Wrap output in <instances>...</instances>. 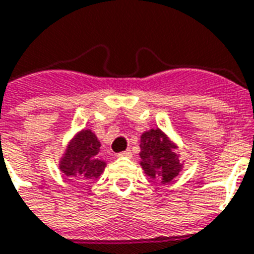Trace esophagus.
Masks as SVG:
<instances>
[{
	"mask_svg": "<svg viewBox=\"0 0 254 254\" xmlns=\"http://www.w3.org/2000/svg\"><path fill=\"white\" fill-rule=\"evenodd\" d=\"M131 156H132V152H131L130 149H127L124 152H120L118 154V157H131Z\"/></svg>",
	"mask_w": 254,
	"mask_h": 254,
	"instance_id": "obj_1",
	"label": "esophagus"
}]
</instances>
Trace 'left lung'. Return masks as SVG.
<instances>
[{
    "instance_id": "left-lung-1",
    "label": "left lung",
    "mask_w": 254,
    "mask_h": 254,
    "mask_svg": "<svg viewBox=\"0 0 254 254\" xmlns=\"http://www.w3.org/2000/svg\"><path fill=\"white\" fill-rule=\"evenodd\" d=\"M141 165L145 174L161 183H168L182 170L175 145L159 128L143 132L141 136Z\"/></svg>"
}]
</instances>
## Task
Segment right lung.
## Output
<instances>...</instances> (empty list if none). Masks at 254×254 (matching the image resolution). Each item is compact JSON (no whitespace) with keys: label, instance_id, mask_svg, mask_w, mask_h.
Returning <instances> with one entry per match:
<instances>
[{"label":"right lung","instance_id":"obj_1","mask_svg":"<svg viewBox=\"0 0 254 254\" xmlns=\"http://www.w3.org/2000/svg\"><path fill=\"white\" fill-rule=\"evenodd\" d=\"M101 143L90 130H83L68 145L64 157L61 159L60 170L66 176L79 178L89 182L97 179L105 168V161L98 159Z\"/></svg>","mask_w":254,"mask_h":254}]
</instances>
